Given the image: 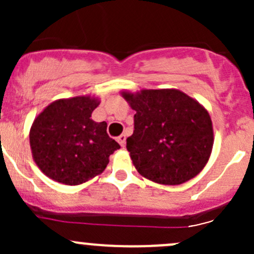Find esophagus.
Returning a JSON list of instances; mask_svg holds the SVG:
<instances>
[{"mask_svg": "<svg viewBox=\"0 0 254 254\" xmlns=\"http://www.w3.org/2000/svg\"><path fill=\"white\" fill-rule=\"evenodd\" d=\"M117 140H118V142L120 143V146H122V147H124V146H125V140H127V135L122 134L119 137H118Z\"/></svg>", "mask_w": 254, "mask_h": 254, "instance_id": "34e87169", "label": "esophagus"}]
</instances>
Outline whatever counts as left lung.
<instances>
[{
  "label": "left lung",
  "mask_w": 254,
  "mask_h": 254,
  "mask_svg": "<svg viewBox=\"0 0 254 254\" xmlns=\"http://www.w3.org/2000/svg\"><path fill=\"white\" fill-rule=\"evenodd\" d=\"M122 97L136 112L127 148L140 175L178 186L203 171L211 155L214 130L198 101L175 88L123 91Z\"/></svg>",
  "instance_id": "left-lung-1"
}]
</instances>
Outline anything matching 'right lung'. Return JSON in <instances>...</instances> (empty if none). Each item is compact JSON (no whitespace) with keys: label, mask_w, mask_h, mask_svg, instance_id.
<instances>
[{"label":"right lung","mask_w":254,"mask_h":254,"mask_svg":"<svg viewBox=\"0 0 254 254\" xmlns=\"http://www.w3.org/2000/svg\"><path fill=\"white\" fill-rule=\"evenodd\" d=\"M98 97L77 96L50 103L33 122L29 143L34 162L45 176L78 186L99 176L120 146L107 134V123L91 119Z\"/></svg>","instance_id":"add662e5"}]
</instances>
